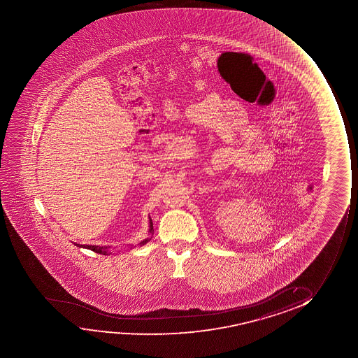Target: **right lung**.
<instances>
[{
	"label": "right lung",
	"mask_w": 358,
	"mask_h": 358,
	"mask_svg": "<svg viewBox=\"0 0 358 358\" xmlns=\"http://www.w3.org/2000/svg\"><path fill=\"white\" fill-rule=\"evenodd\" d=\"M149 232L150 234H152V217H149ZM148 241H149V238H147V240H143L142 242H139V245H145L147 243ZM87 247H89V248H92V250H95V252H99V253H108V250L111 248V245H87Z\"/></svg>",
	"instance_id": "obj_1"
}]
</instances>
